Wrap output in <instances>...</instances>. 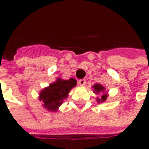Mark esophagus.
Returning <instances> with one entry per match:
<instances>
[{
    "label": "esophagus",
    "instance_id": "34e87169",
    "mask_svg": "<svg viewBox=\"0 0 149 149\" xmlns=\"http://www.w3.org/2000/svg\"><path fill=\"white\" fill-rule=\"evenodd\" d=\"M78 84H79V85H81V86H84L85 84H86V81H85L84 79L79 80V81H78Z\"/></svg>",
    "mask_w": 149,
    "mask_h": 149
}]
</instances>
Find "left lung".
<instances>
[{
  "label": "left lung",
  "instance_id": "1",
  "mask_svg": "<svg viewBox=\"0 0 149 149\" xmlns=\"http://www.w3.org/2000/svg\"><path fill=\"white\" fill-rule=\"evenodd\" d=\"M94 88V93H104V90H105V88H104V86H102L101 84H94L93 87ZM107 97H108V95L107 94H104V95H102L101 96V97L100 98H97V100L98 103H100V102H104V101H105L107 99Z\"/></svg>",
  "mask_w": 149,
  "mask_h": 149
}]
</instances>
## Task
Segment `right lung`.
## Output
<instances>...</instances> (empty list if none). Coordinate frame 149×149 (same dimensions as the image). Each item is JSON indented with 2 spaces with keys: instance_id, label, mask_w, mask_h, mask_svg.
I'll use <instances>...</instances> for the list:
<instances>
[{
  "instance_id": "right-lung-1",
  "label": "right lung",
  "mask_w": 149,
  "mask_h": 149,
  "mask_svg": "<svg viewBox=\"0 0 149 149\" xmlns=\"http://www.w3.org/2000/svg\"><path fill=\"white\" fill-rule=\"evenodd\" d=\"M77 85V81L73 78L69 80H57L44 88L40 93L39 100H42L43 106L49 111L56 112L59 106L66 99L72 88Z\"/></svg>"
}]
</instances>
